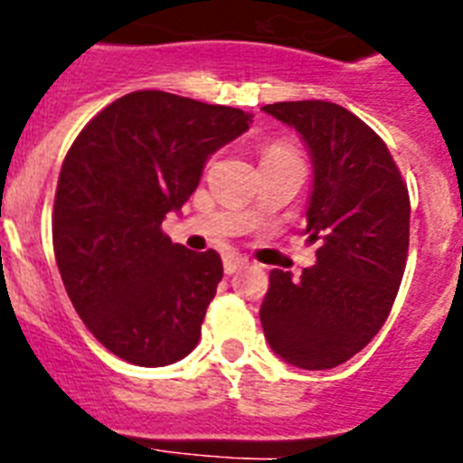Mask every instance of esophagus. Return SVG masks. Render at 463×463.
I'll use <instances>...</instances> for the list:
<instances>
[{"instance_id":"1","label":"esophagus","mask_w":463,"mask_h":463,"mask_svg":"<svg viewBox=\"0 0 463 463\" xmlns=\"http://www.w3.org/2000/svg\"><path fill=\"white\" fill-rule=\"evenodd\" d=\"M245 264H247L245 257H240V254H228V257L223 260L225 274H235V271H240Z\"/></svg>"}]
</instances>
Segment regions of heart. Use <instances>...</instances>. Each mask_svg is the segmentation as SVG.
<instances>
[{
  "label": "heart",
  "mask_w": 463,
  "mask_h": 463,
  "mask_svg": "<svg viewBox=\"0 0 463 463\" xmlns=\"http://www.w3.org/2000/svg\"><path fill=\"white\" fill-rule=\"evenodd\" d=\"M269 151H283V148H279V146H274V148H269Z\"/></svg>",
  "instance_id": "1"
}]
</instances>
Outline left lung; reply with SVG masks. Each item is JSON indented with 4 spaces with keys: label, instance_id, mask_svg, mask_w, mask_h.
Wrapping results in <instances>:
<instances>
[{
    "label": "left lung",
    "instance_id": "8db88e82",
    "mask_svg": "<svg viewBox=\"0 0 463 463\" xmlns=\"http://www.w3.org/2000/svg\"><path fill=\"white\" fill-rule=\"evenodd\" d=\"M261 110L307 148L303 232L322 245L300 279L271 271L261 329L286 363L329 370L353 358L394 305L409 252V189L384 141L341 105L298 100Z\"/></svg>",
    "mask_w": 463,
    "mask_h": 463
}]
</instances>
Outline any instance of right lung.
Masks as SVG:
<instances>
[{
	"mask_svg": "<svg viewBox=\"0 0 463 463\" xmlns=\"http://www.w3.org/2000/svg\"><path fill=\"white\" fill-rule=\"evenodd\" d=\"M250 112L163 90H134L83 127L54 194L52 242L69 300L127 363L163 367L202 336L223 279L218 252H192L160 231L180 213L218 148Z\"/></svg>",
	"mask_w": 463,
	"mask_h": 463,
	"instance_id": "1",
	"label": "right lung"
}]
</instances>
